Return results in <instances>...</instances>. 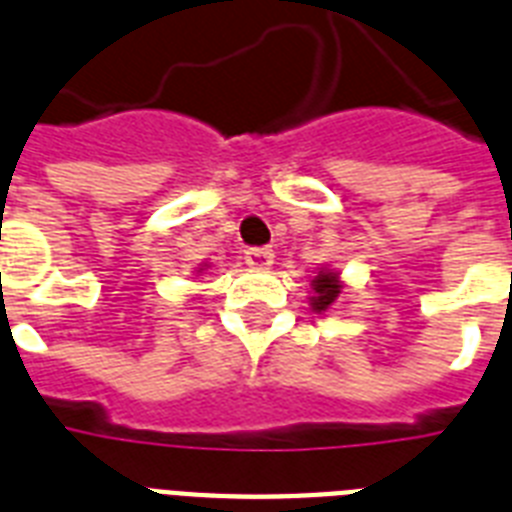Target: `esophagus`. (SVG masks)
<instances>
[{"label": "esophagus", "mask_w": 512, "mask_h": 512, "mask_svg": "<svg viewBox=\"0 0 512 512\" xmlns=\"http://www.w3.org/2000/svg\"><path fill=\"white\" fill-rule=\"evenodd\" d=\"M273 249L268 247H252L244 252V260H247L249 268H255V270H268L270 265H273Z\"/></svg>", "instance_id": "34e87169"}]
</instances>
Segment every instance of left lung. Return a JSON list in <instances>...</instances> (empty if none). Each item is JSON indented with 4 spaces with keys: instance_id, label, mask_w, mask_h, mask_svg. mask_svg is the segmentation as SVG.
<instances>
[{
    "instance_id": "8db88e82",
    "label": "left lung",
    "mask_w": 512,
    "mask_h": 512,
    "mask_svg": "<svg viewBox=\"0 0 512 512\" xmlns=\"http://www.w3.org/2000/svg\"><path fill=\"white\" fill-rule=\"evenodd\" d=\"M309 286H312L309 307H312V312H317V315H320V312H328V309L341 299L343 281H341V273H336V270L320 268Z\"/></svg>"
}]
</instances>
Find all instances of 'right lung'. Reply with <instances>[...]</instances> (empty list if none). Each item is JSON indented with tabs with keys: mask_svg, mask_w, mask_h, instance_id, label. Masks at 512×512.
<instances>
[{
	"mask_svg": "<svg viewBox=\"0 0 512 512\" xmlns=\"http://www.w3.org/2000/svg\"><path fill=\"white\" fill-rule=\"evenodd\" d=\"M205 268H208V265H200V268H197V273H203Z\"/></svg>",
	"mask_w": 512,
	"mask_h": 512,
	"instance_id": "1",
	"label": "right lung"
}]
</instances>
